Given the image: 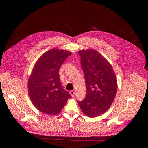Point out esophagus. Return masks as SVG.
<instances>
[{
	"label": "esophagus",
	"instance_id": "esophagus-1",
	"mask_svg": "<svg viewBox=\"0 0 148 148\" xmlns=\"http://www.w3.org/2000/svg\"><path fill=\"white\" fill-rule=\"evenodd\" d=\"M70 93H71V97H74V94H75V91H74V90H71L70 92Z\"/></svg>",
	"mask_w": 148,
	"mask_h": 148
}]
</instances>
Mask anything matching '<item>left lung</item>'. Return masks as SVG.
<instances>
[{
	"instance_id": "8db88e82",
	"label": "left lung",
	"mask_w": 148,
	"mask_h": 148,
	"mask_svg": "<svg viewBox=\"0 0 148 148\" xmlns=\"http://www.w3.org/2000/svg\"><path fill=\"white\" fill-rule=\"evenodd\" d=\"M81 65L86 83L85 99L77 101L83 113L94 118L106 112L113 103L118 84L112 65L94 50H80Z\"/></svg>"
}]
</instances>
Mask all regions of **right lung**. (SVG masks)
Wrapping results in <instances>:
<instances>
[{
	"label": "right lung",
	"mask_w": 148,
	"mask_h": 148,
	"mask_svg": "<svg viewBox=\"0 0 148 148\" xmlns=\"http://www.w3.org/2000/svg\"><path fill=\"white\" fill-rule=\"evenodd\" d=\"M71 53L52 49L40 56L29 79L28 92L32 102L39 111L48 115L59 113L71 97L61 84L59 71Z\"/></svg>",
	"instance_id": "obj_1"
}]
</instances>
